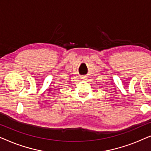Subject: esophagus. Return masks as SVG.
<instances>
[{"mask_svg": "<svg viewBox=\"0 0 151 151\" xmlns=\"http://www.w3.org/2000/svg\"><path fill=\"white\" fill-rule=\"evenodd\" d=\"M81 79L83 80H86L87 78H86V76H81Z\"/></svg>", "mask_w": 151, "mask_h": 151, "instance_id": "esophagus-1", "label": "esophagus"}]
</instances>
